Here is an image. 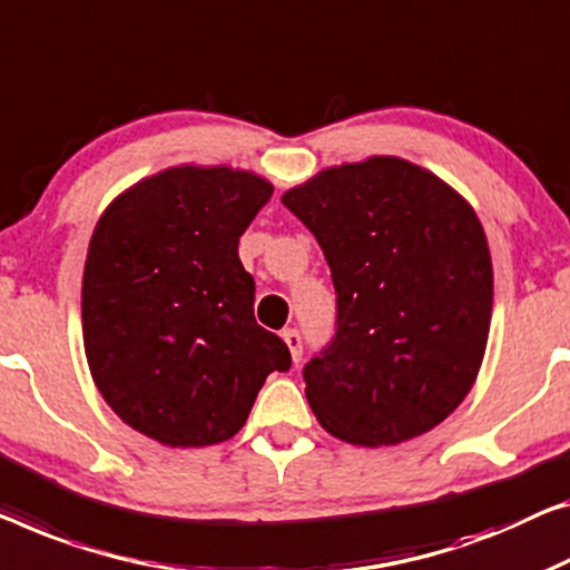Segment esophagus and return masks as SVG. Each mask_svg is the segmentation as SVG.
Here are the masks:
<instances>
[{
    "label": "esophagus",
    "instance_id": "34e87169",
    "mask_svg": "<svg viewBox=\"0 0 570 570\" xmlns=\"http://www.w3.org/2000/svg\"><path fill=\"white\" fill-rule=\"evenodd\" d=\"M282 337H284V343L288 347V353H292V361L294 363L302 361V335L296 333V330H284Z\"/></svg>",
    "mask_w": 570,
    "mask_h": 570
}]
</instances>
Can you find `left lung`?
I'll use <instances>...</instances> for the list:
<instances>
[{
    "instance_id": "8db88e82",
    "label": "left lung",
    "mask_w": 570,
    "mask_h": 570,
    "mask_svg": "<svg viewBox=\"0 0 570 570\" xmlns=\"http://www.w3.org/2000/svg\"><path fill=\"white\" fill-rule=\"evenodd\" d=\"M282 202L317 237L337 292V333L304 368L314 417L363 448L424 435L487 353L494 271L481 219L396 156L322 168Z\"/></svg>"
}]
</instances>
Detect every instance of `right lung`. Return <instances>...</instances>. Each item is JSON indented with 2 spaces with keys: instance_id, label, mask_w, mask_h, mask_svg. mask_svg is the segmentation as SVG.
I'll return each instance as SVG.
<instances>
[{
  "instance_id": "add662e5",
  "label": "right lung",
  "mask_w": 570,
  "mask_h": 570,
  "mask_svg": "<svg viewBox=\"0 0 570 570\" xmlns=\"http://www.w3.org/2000/svg\"><path fill=\"white\" fill-rule=\"evenodd\" d=\"M274 186L245 168L171 166L109 202L81 282L91 379L132 430L168 448L230 440L284 340L253 317L237 240Z\"/></svg>"
}]
</instances>
